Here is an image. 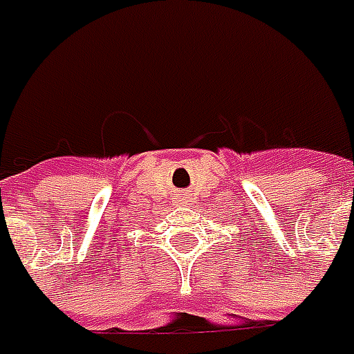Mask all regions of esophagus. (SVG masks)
Returning <instances> with one entry per match:
<instances>
[{
	"mask_svg": "<svg viewBox=\"0 0 354 354\" xmlns=\"http://www.w3.org/2000/svg\"><path fill=\"white\" fill-rule=\"evenodd\" d=\"M177 203H179V205H191V203H193V195H191V193H181V195L177 197Z\"/></svg>",
	"mask_w": 354,
	"mask_h": 354,
	"instance_id": "obj_1",
	"label": "esophagus"
}]
</instances>
